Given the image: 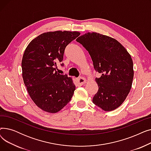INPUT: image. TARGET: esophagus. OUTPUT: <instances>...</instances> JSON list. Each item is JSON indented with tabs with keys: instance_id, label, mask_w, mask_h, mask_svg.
I'll return each instance as SVG.
<instances>
[{
	"instance_id": "34e87169",
	"label": "esophagus",
	"mask_w": 151,
	"mask_h": 151,
	"mask_svg": "<svg viewBox=\"0 0 151 151\" xmlns=\"http://www.w3.org/2000/svg\"><path fill=\"white\" fill-rule=\"evenodd\" d=\"M86 81V80L84 77H80L77 78V82L79 85H83L84 84Z\"/></svg>"
}]
</instances>
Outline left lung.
I'll use <instances>...</instances> for the list:
<instances>
[{"label": "left lung", "instance_id": "8db88e82", "mask_svg": "<svg viewBox=\"0 0 151 151\" xmlns=\"http://www.w3.org/2000/svg\"><path fill=\"white\" fill-rule=\"evenodd\" d=\"M76 42L89 52L95 70L101 74L96 78L99 90L93 103L107 111L116 109L132 88L134 72L131 55L116 40L98 33L85 34Z\"/></svg>", "mask_w": 151, "mask_h": 151}]
</instances>
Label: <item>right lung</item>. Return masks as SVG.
<instances>
[{
  "instance_id": "right-lung-1",
  "label": "right lung",
  "mask_w": 151,
  "mask_h": 151,
  "mask_svg": "<svg viewBox=\"0 0 151 151\" xmlns=\"http://www.w3.org/2000/svg\"><path fill=\"white\" fill-rule=\"evenodd\" d=\"M80 35L69 31L43 33L30 42L24 53V83L35 105L46 112L59 111L73 97L76 87L71 78L58 73L55 68L63 60L66 46Z\"/></svg>"
}]
</instances>
